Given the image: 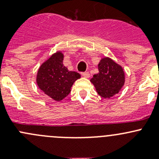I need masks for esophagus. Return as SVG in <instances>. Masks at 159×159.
<instances>
[{
    "label": "esophagus",
    "mask_w": 159,
    "mask_h": 159,
    "mask_svg": "<svg viewBox=\"0 0 159 159\" xmlns=\"http://www.w3.org/2000/svg\"><path fill=\"white\" fill-rule=\"evenodd\" d=\"M81 75H82L84 78H89L90 77L89 72H82V73H81Z\"/></svg>",
    "instance_id": "esophagus-1"
}]
</instances>
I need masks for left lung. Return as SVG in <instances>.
Segmentation results:
<instances>
[{
  "label": "left lung",
  "instance_id": "8db88e82",
  "mask_svg": "<svg viewBox=\"0 0 159 159\" xmlns=\"http://www.w3.org/2000/svg\"><path fill=\"white\" fill-rule=\"evenodd\" d=\"M98 73L90 80L96 91L104 98H111L118 94L125 83V75L122 67L109 57L101 58Z\"/></svg>",
  "mask_w": 159,
  "mask_h": 159
}]
</instances>
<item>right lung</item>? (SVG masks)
I'll list each match as a JSON object with an SVG mask.
<instances>
[{"label": "right lung", "instance_id": "1", "mask_svg": "<svg viewBox=\"0 0 159 159\" xmlns=\"http://www.w3.org/2000/svg\"><path fill=\"white\" fill-rule=\"evenodd\" d=\"M64 57L61 51L54 52L41 64L36 75L39 89L56 102L67 97L75 81L81 78L80 74L69 70L63 65Z\"/></svg>", "mask_w": 159, "mask_h": 159}]
</instances>
